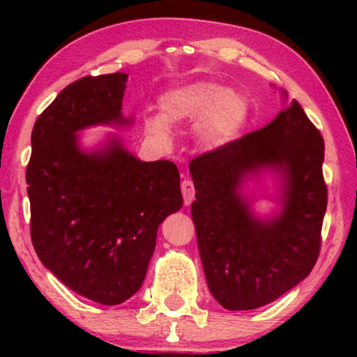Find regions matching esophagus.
I'll use <instances>...</instances> for the list:
<instances>
[{"instance_id": "1", "label": "esophagus", "mask_w": 357, "mask_h": 357, "mask_svg": "<svg viewBox=\"0 0 357 357\" xmlns=\"http://www.w3.org/2000/svg\"><path fill=\"white\" fill-rule=\"evenodd\" d=\"M181 192H183L184 197V204L189 206L193 202V198H195V187H193V183L190 179H184L183 183H181Z\"/></svg>"}]
</instances>
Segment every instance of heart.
<instances>
[{
    "instance_id": "heart-1",
    "label": "heart",
    "mask_w": 357,
    "mask_h": 357,
    "mask_svg": "<svg viewBox=\"0 0 357 357\" xmlns=\"http://www.w3.org/2000/svg\"><path fill=\"white\" fill-rule=\"evenodd\" d=\"M160 116L144 118V130L155 142L168 144L178 126L197 121L198 143L208 151H220L233 144L249 124L250 104L245 96L225 84L200 80L167 89L159 98Z\"/></svg>"
}]
</instances>
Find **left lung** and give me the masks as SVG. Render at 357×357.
Masks as SVG:
<instances>
[{"label": "left lung", "instance_id": "obj_1", "mask_svg": "<svg viewBox=\"0 0 357 357\" xmlns=\"http://www.w3.org/2000/svg\"><path fill=\"white\" fill-rule=\"evenodd\" d=\"M323 160V137L293 100L266 128L190 162L204 277L227 310L263 307L310 274L328 206ZM264 171L278 179L280 211L269 218L253 213L243 192Z\"/></svg>", "mask_w": 357, "mask_h": 357}]
</instances>
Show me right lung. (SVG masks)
Returning a JSON list of instances; mask_svg holds the SVG:
<instances>
[{"label":"right lung","instance_id":"1","mask_svg":"<svg viewBox=\"0 0 357 357\" xmlns=\"http://www.w3.org/2000/svg\"><path fill=\"white\" fill-rule=\"evenodd\" d=\"M128 74L83 77L66 86L36 119L26 190L31 241L42 264L66 287L104 305L140 289L157 228L183 206L178 167L143 162L110 134L84 149L82 132L126 128Z\"/></svg>","mask_w":357,"mask_h":357}]
</instances>
